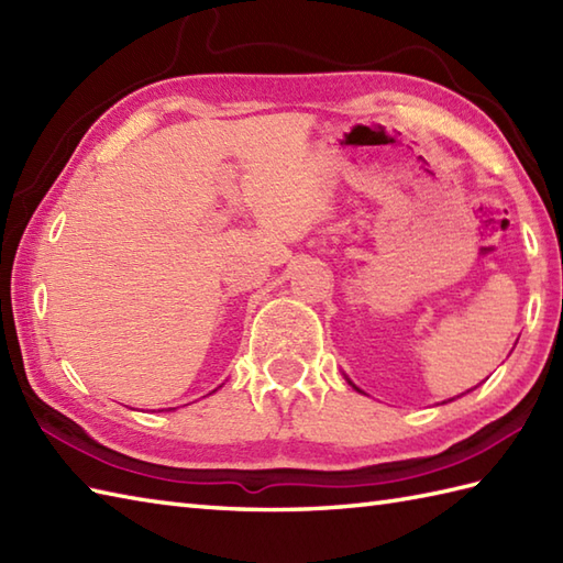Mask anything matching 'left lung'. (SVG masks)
Segmentation results:
<instances>
[{
	"label": "left lung",
	"mask_w": 563,
	"mask_h": 563,
	"mask_svg": "<svg viewBox=\"0 0 563 563\" xmlns=\"http://www.w3.org/2000/svg\"><path fill=\"white\" fill-rule=\"evenodd\" d=\"M349 382H351V379H349ZM351 385H353V382H351ZM353 389H357V387H355V385H353ZM357 391H361V389H357ZM466 391H470V389H466ZM450 401H452V399H450Z\"/></svg>",
	"instance_id": "8db88e82"
}]
</instances>
